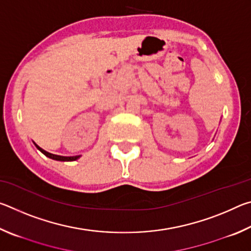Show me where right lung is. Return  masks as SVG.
Returning a JSON list of instances; mask_svg holds the SVG:
<instances>
[{
	"instance_id": "add662e5",
	"label": "right lung",
	"mask_w": 251,
	"mask_h": 251,
	"mask_svg": "<svg viewBox=\"0 0 251 251\" xmlns=\"http://www.w3.org/2000/svg\"><path fill=\"white\" fill-rule=\"evenodd\" d=\"M35 146H36V148L39 151H41L42 152H43V154L45 155V156H48L49 158H52V159H54V160H61V161H72V160H76L78 158L79 156H71V157H66V156H59V155H54V154H50V152H49V151H44V150H42V148L40 147V146H37L36 144H35Z\"/></svg>"
}]
</instances>
